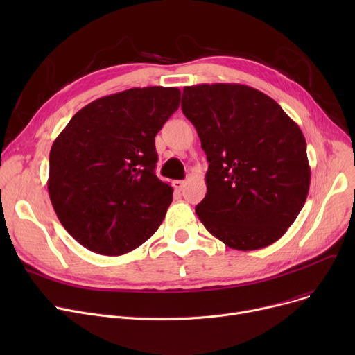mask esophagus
Here are the masks:
<instances>
[{
    "instance_id": "esophagus-1",
    "label": "esophagus",
    "mask_w": 355,
    "mask_h": 355,
    "mask_svg": "<svg viewBox=\"0 0 355 355\" xmlns=\"http://www.w3.org/2000/svg\"><path fill=\"white\" fill-rule=\"evenodd\" d=\"M173 185H174V190H175V191H182L184 187H185V181L177 180V181L173 182Z\"/></svg>"
}]
</instances>
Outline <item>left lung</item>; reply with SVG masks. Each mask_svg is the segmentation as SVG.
<instances>
[{
    "label": "left lung",
    "mask_w": 355,
    "mask_h": 355,
    "mask_svg": "<svg viewBox=\"0 0 355 355\" xmlns=\"http://www.w3.org/2000/svg\"><path fill=\"white\" fill-rule=\"evenodd\" d=\"M182 114L207 155L200 221L236 250L263 249L301 213L311 184L306 141L272 98L237 83L185 86Z\"/></svg>",
    "instance_id": "left-lung-1"
}]
</instances>
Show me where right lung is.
<instances>
[{
  "label": "right lung",
  "instance_id": "right-lung-1",
  "mask_svg": "<svg viewBox=\"0 0 355 355\" xmlns=\"http://www.w3.org/2000/svg\"><path fill=\"white\" fill-rule=\"evenodd\" d=\"M180 99L178 87L162 86L103 96L54 139L49 196L63 227L86 249L125 254L159 227L173 187L155 175V135Z\"/></svg>",
  "mask_w": 355,
  "mask_h": 355
}]
</instances>
